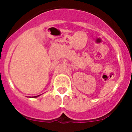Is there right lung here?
I'll use <instances>...</instances> for the list:
<instances>
[{
    "mask_svg": "<svg viewBox=\"0 0 132 132\" xmlns=\"http://www.w3.org/2000/svg\"><path fill=\"white\" fill-rule=\"evenodd\" d=\"M38 96H39V95H38V96H34L33 98H36V97H38Z\"/></svg>",
    "mask_w": 132,
    "mask_h": 132,
    "instance_id": "obj_1",
    "label": "right lung"
}]
</instances>
